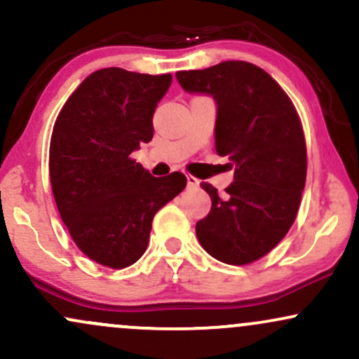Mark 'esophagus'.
I'll return each instance as SVG.
<instances>
[{"mask_svg": "<svg viewBox=\"0 0 359 359\" xmlns=\"http://www.w3.org/2000/svg\"><path fill=\"white\" fill-rule=\"evenodd\" d=\"M185 179H187L189 187H197V185H199V180H197L194 175H185Z\"/></svg>", "mask_w": 359, "mask_h": 359, "instance_id": "esophagus-1", "label": "esophagus"}]
</instances>
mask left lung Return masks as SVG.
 <instances>
[{
  "label": "left lung",
  "instance_id": "left-lung-1",
  "mask_svg": "<svg viewBox=\"0 0 359 359\" xmlns=\"http://www.w3.org/2000/svg\"><path fill=\"white\" fill-rule=\"evenodd\" d=\"M175 76L184 90L216 101V151L234 165V182L222 196L203 184L212 205L197 221V240L219 262L246 265L273 250L297 216L307 174L299 114L277 82L250 62Z\"/></svg>",
  "mask_w": 359,
  "mask_h": 359
}]
</instances>
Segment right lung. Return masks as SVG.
Wrapping results in <instances>:
<instances>
[{
  "instance_id": "right-lung-1",
  "label": "right lung",
  "mask_w": 359,
  "mask_h": 359,
  "mask_svg": "<svg viewBox=\"0 0 359 359\" xmlns=\"http://www.w3.org/2000/svg\"><path fill=\"white\" fill-rule=\"evenodd\" d=\"M170 74L119 67L93 72L57 116L50 140V182L57 209L86 257L109 269L145 253L151 221L185 189L180 172L154 177L130 158L154 138L155 108Z\"/></svg>"
}]
</instances>
